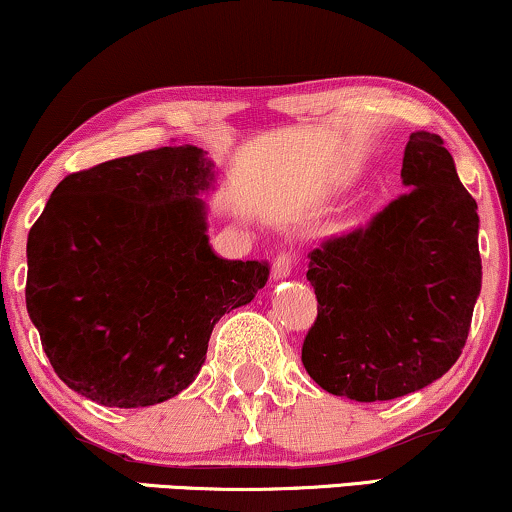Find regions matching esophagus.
<instances>
[{
	"label": "esophagus",
	"mask_w": 512,
	"mask_h": 512,
	"mask_svg": "<svg viewBox=\"0 0 512 512\" xmlns=\"http://www.w3.org/2000/svg\"><path fill=\"white\" fill-rule=\"evenodd\" d=\"M296 263H298V256L293 254V251H289V249L279 251L275 263H272V275H275L277 279L289 277L293 268H296Z\"/></svg>",
	"instance_id": "34e87169"
}]
</instances>
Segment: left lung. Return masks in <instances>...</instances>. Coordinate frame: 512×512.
<instances>
[{"instance_id": "left-lung-1", "label": "left lung", "mask_w": 512, "mask_h": 512, "mask_svg": "<svg viewBox=\"0 0 512 512\" xmlns=\"http://www.w3.org/2000/svg\"><path fill=\"white\" fill-rule=\"evenodd\" d=\"M408 191L366 226L307 254L317 319L303 340L307 375L361 403L424 389L457 363L482 284L478 205L443 139L412 132Z\"/></svg>"}]
</instances>
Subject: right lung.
Instances as JSON below:
<instances>
[{"instance_id":"add662e5","label":"right lung","mask_w":512,"mask_h":512,"mask_svg":"<svg viewBox=\"0 0 512 512\" xmlns=\"http://www.w3.org/2000/svg\"><path fill=\"white\" fill-rule=\"evenodd\" d=\"M198 146H163L67 174L27 237L25 300L62 382L146 408L200 373L214 324L251 303L268 261L209 249Z\"/></svg>"}]
</instances>
